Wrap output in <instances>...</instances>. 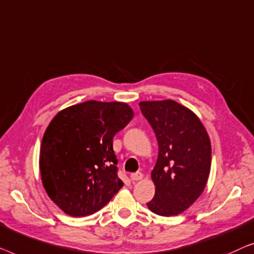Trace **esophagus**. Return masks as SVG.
<instances>
[{
	"mask_svg": "<svg viewBox=\"0 0 254 254\" xmlns=\"http://www.w3.org/2000/svg\"><path fill=\"white\" fill-rule=\"evenodd\" d=\"M131 180L132 181H140V180H142V174L141 173H133V174H131Z\"/></svg>",
	"mask_w": 254,
	"mask_h": 254,
	"instance_id": "1",
	"label": "esophagus"
}]
</instances>
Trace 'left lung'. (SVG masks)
Wrapping results in <instances>:
<instances>
[{
  "mask_svg": "<svg viewBox=\"0 0 254 254\" xmlns=\"http://www.w3.org/2000/svg\"><path fill=\"white\" fill-rule=\"evenodd\" d=\"M139 107L159 144L151 174L155 195L147 207L161 216L178 215L206 187L212 162L208 133L192 110L174 100L141 101Z\"/></svg>",
  "mask_w": 254,
  "mask_h": 254,
  "instance_id": "8db88e82",
  "label": "left lung"
}]
</instances>
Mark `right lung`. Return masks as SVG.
I'll return each instance as SVG.
<instances>
[{"mask_svg": "<svg viewBox=\"0 0 254 254\" xmlns=\"http://www.w3.org/2000/svg\"><path fill=\"white\" fill-rule=\"evenodd\" d=\"M132 117L127 103L90 100L61 110L49 123L40 148L41 181L67 215L98 212L123 187L113 138Z\"/></svg>", "mask_w": 254, "mask_h": 254, "instance_id": "right-lung-1", "label": "right lung"}]
</instances>
